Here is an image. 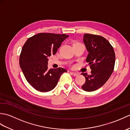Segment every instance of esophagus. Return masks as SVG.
Returning <instances> with one entry per match:
<instances>
[{
	"label": "esophagus",
	"instance_id": "esophagus-1",
	"mask_svg": "<svg viewBox=\"0 0 130 130\" xmlns=\"http://www.w3.org/2000/svg\"><path fill=\"white\" fill-rule=\"evenodd\" d=\"M71 74H72L73 75L75 76H78V75H79V74H78V73H73V72H71Z\"/></svg>",
	"mask_w": 130,
	"mask_h": 130
}]
</instances>
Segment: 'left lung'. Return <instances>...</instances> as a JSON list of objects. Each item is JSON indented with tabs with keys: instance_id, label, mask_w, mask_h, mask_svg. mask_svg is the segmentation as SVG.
Returning a JSON list of instances; mask_svg holds the SVG:
<instances>
[{
	"instance_id": "left-lung-1",
	"label": "left lung",
	"mask_w": 130,
	"mask_h": 130,
	"mask_svg": "<svg viewBox=\"0 0 130 130\" xmlns=\"http://www.w3.org/2000/svg\"><path fill=\"white\" fill-rule=\"evenodd\" d=\"M83 42L88 54L86 61L91 69V74L82 73L86 79L82 89L93 92L106 83L113 71L115 54L113 48L106 38L98 35H84Z\"/></svg>"
}]
</instances>
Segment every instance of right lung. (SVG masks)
<instances>
[{"label": "right lung", "mask_w": 130, "mask_h": 130, "mask_svg": "<svg viewBox=\"0 0 130 130\" xmlns=\"http://www.w3.org/2000/svg\"><path fill=\"white\" fill-rule=\"evenodd\" d=\"M69 35L40 33L29 38L23 45L19 57V65L30 85L42 92L55 88L61 74L62 68L48 69V57L56 53Z\"/></svg>", "instance_id": "right-lung-1"}]
</instances>
